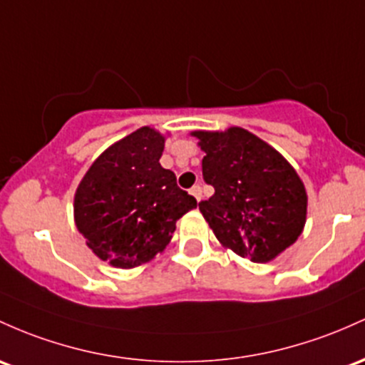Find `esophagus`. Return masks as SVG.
Here are the masks:
<instances>
[{
  "label": "esophagus",
  "mask_w": 365,
  "mask_h": 365,
  "mask_svg": "<svg viewBox=\"0 0 365 365\" xmlns=\"http://www.w3.org/2000/svg\"><path fill=\"white\" fill-rule=\"evenodd\" d=\"M190 194L194 195V197L197 199V202H199V201H201V199H202V187H201V185H194V187H192V189H190Z\"/></svg>",
  "instance_id": "34e87169"
}]
</instances>
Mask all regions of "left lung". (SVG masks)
<instances>
[{
	"label": "left lung",
	"instance_id": "left-lung-1",
	"mask_svg": "<svg viewBox=\"0 0 365 365\" xmlns=\"http://www.w3.org/2000/svg\"><path fill=\"white\" fill-rule=\"evenodd\" d=\"M194 137L206 152L202 178L215 189L199 210L216 239L256 263L274 259L305 225L307 192L293 166L242 128Z\"/></svg>",
	"mask_w": 365,
	"mask_h": 365
}]
</instances>
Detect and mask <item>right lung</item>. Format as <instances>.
Wrapping results in <instances>:
<instances>
[{
    "instance_id": "1",
    "label": "right lung",
    "mask_w": 365,
    "mask_h": 365,
    "mask_svg": "<svg viewBox=\"0 0 365 365\" xmlns=\"http://www.w3.org/2000/svg\"><path fill=\"white\" fill-rule=\"evenodd\" d=\"M163 150V135L140 128L103 152L76 190V227L112 267L133 268L161 253L176 220L197 206L161 166Z\"/></svg>"
}]
</instances>
